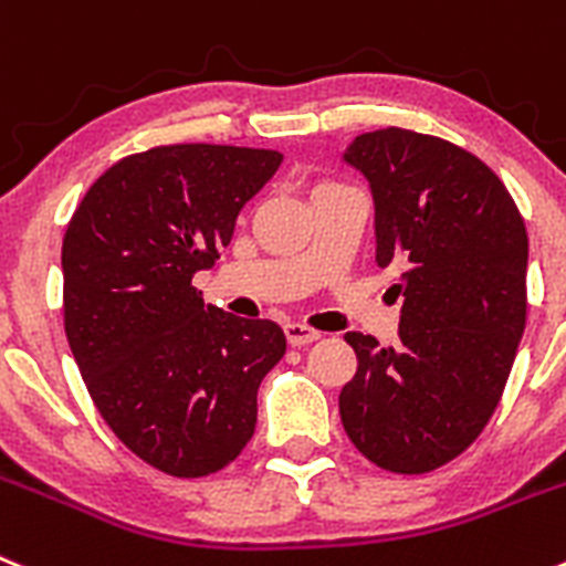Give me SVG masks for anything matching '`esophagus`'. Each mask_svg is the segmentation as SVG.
Listing matches in <instances>:
<instances>
[{"label": "esophagus", "mask_w": 566, "mask_h": 566, "mask_svg": "<svg viewBox=\"0 0 566 566\" xmlns=\"http://www.w3.org/2000/svg\"><path fill=\"white\" fill-rule=\"evenodd\" d=\"M284 335H287L290 346H307V343H315L321 337V332L310 329L304 324H284Z\"/></svg>", "instance_id": "esophagus-1"}]
</instances>
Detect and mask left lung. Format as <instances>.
I'll return each mask as SVG.
<instances>
[{
  "label": "left lung",
  "mask_w": 566,
  "mask_h": 566,
  "mask_svg": "<svg viewBox=\"0 0 566 566\" xmlns=\"http://www.w3.org/2000/svg\"><path fill=\"white\" fill-rule=\"evenodd\" d=\"M343 161L374 198L377 265L399 271V340L346 332L357 374L340 419L357 450L396 474L461 455L503 396L525 332L527 231L478 156L416 130L357 136Z\"/></svg>",
  "instance_id": "obj_1"
}]
</instances>
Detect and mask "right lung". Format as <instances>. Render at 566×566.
<instances>
[{
  "label": "right lung",
  "instance_id": "right-lung-1",
  "mask_svg": "<svg viewBox=\"0 0 566 566\" xmlns=\"http://www.w3.org/2000/svg\"><path fill=\"white\" fill-rule=\"evenodd\" d=\"M282 153L153 147L105 170L66 226L63 324L105 424L172 478L220 472L256 427V390L287 352L279 324L192 287L231 242Z\"/></svg>",
  "mask_w": 566,
  "mask_h": 566
}]
</instances>
